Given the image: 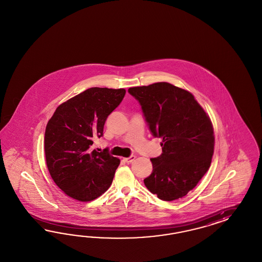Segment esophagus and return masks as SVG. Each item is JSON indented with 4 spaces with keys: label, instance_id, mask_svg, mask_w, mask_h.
Returning a JSON list of instances; mask_svg holds the SVG:
<instances>
[{
    "label": "esophagus",
    "instance_id": "1",
    "mask_svg": "<svg viewBox=\"0 0 262 262\" xmlns=\"http://www.w3.org/2000/svg\"><path fill=\"white\" fill-rule=\"evenodd\" d=\"M135 159V156H130V157H128V158H126V159H124V160L127 162V163H130V162H133L134 160Z\"/></svg>",
    "mask_w": 262,
    "mask_h": 262
}]
</instances>
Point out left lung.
I'll return each mask as SVG.
<instances>
[{
	"instance_id": "1",
	"label": "left lung",
	"mask_w": 262,
	"mask_h": 262,
	"mask_svg": "<svg viewBox=\"0 0 262 262\" xmlns=\"http://www.w3.org/2000/svg\"><path fill=\"white\" fill-rule=\"evenodd\" d=\"M127 91L141 105L151 135L162 138V154L151 159L146 187L163 201L183 198L211 163L214 135L209 117L190 92L168 82Z\"/></svg>"
}]
</instances>
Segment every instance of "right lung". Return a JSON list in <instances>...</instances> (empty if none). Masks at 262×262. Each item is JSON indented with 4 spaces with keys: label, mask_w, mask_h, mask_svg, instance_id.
<instances>
[{
    "label": "right lung",
    "mask_w": 262,
    "mask_h": 262,
    "mask_svg": "<svg viewBox=\"0 0 262 262\" xmlns=\"http://www.w3.org/2000/svg\"><path fill=\"white\" fill-rule=\"evenodd\" d=\"M125 89L92 88L56 108L45 132L50 174L69 197L80 202L98 198L110 188L120 159L108 149L93 150L103 136L108 115L124 99Z\"/></svg>",
    "instance_id": "right-lung-1"
}]
</instances>
